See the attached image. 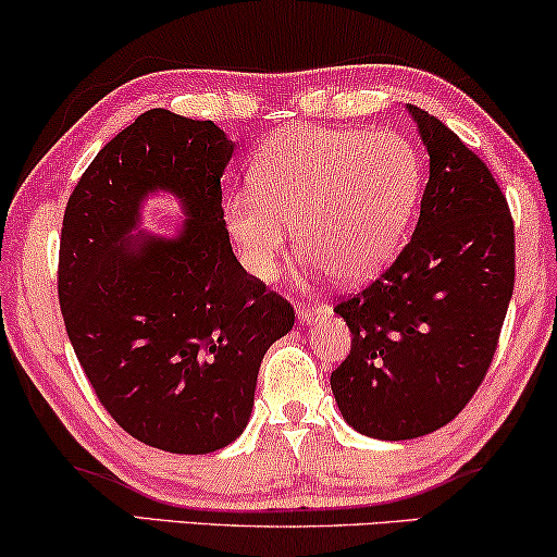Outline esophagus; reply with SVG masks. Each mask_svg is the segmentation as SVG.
<instances>
[{"label":"esophagus","mask_w":557,"mask_h":557,"mask_svg":"<svg viewBox=\"0 0 557 557\" xmlns=\"http://www.w3.org/2000/svg\"><path fill=\"white\" fill-rule=\"evenodd\" d=\"M330 314V307L322 299H309L307 304H299V322L301 324H314L319 317Z\"/></svg>","instance_id":"esophagus-1"}]
</instances>
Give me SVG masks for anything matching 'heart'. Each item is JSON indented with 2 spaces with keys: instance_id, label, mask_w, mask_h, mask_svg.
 Instances as JSON below:
<instances>
[{
  "instance_id": "1",
  "label": "heart",
  "mask_w": 557,
  "mask_h": 557,
  "mask_svg": "<svg viewBox=\"0 0 557 557\" xmlns=\"http://www.w3.org/2000/svg\"><path fill=\"white\" fill-rule=\"evenodd\" d=\"M253 187L225 197V227L256 278L276 276L296 225L304 256L360 281L395 253L421 197L423 166L398 134L299 126L258 154Z\"/></svg>"
}]
</instances>
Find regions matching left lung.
<instances>
[{
  "label": "left lung",
  "instance_id": "obj_1",
  "mask_svg": "<svg viewBox=\"0 0 557 557\" xmlns=\"http://www.w3.org/2000/svg\"><path fill=\"white\" fill-rule=\"evenodd\" d=\"M429 149L421 218L398 258L334 311L352 349L334 400L364 436L406 441L454 421L497 352L515 288V223L490 166L429 111L408 106Z\"/></svg>",
  "mask_w": 557,
  "mask_h": 557
}]
</instances>
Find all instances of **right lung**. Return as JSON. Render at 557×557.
<instances>
[{
	"label": "right lung",
	"mask_w": 557,
	"mask_h": 557,
	"mask_svg": "<svg viewBox=\"0 0 557 557\" xmlns=\"http://www.w3.org/2000/svg\"><path fill=\"white\" fill-rule=\"evenodd\" d=\"M233 141L212 121L141 113L98 151L65 205L58 299L96 398L126 433L210 454L246 429L261 360L294 307L233 256L223 177ZM186 205L177 239L128 242L140 200Z\"/></svg>",
	"instance_id": "1"
}]
</instances>
